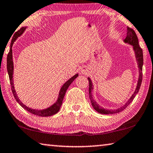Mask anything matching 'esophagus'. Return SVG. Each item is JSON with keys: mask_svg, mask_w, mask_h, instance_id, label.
Wrapping results in <instances>:
<instances>
[{"mask_svg": "<svg viewBox=\"0 0 153 153\" xmlns=\"http://www.w3.org/2000/svg\"><path fill=\"white\" fill-rule=\"evenodd\" d=\"M88 69H87L86 67H83L81 69L80 72H81L82 74H88Z\"/></svg>", "mask_w": 153, "mask_h": 153, "instance_id": "obj_1", "label": "esophagus"}]
</instances>
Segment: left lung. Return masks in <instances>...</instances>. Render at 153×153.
<instances>
[{"mask_svg": "<svg viewBox=\"0 0 153 153\" xmlns=\"http://www.w3.org/2000/svg\"><path fill=\"white\" fill-rule=\"evenodd\" d=\"M124 42L125 43H129V44L132 45L133 46V50H134V51H135V57H136L138 67H139V73H140L139 79H138L137 87H136V88H135L134 93L132 94V96L131 97V98L129 99V100H128L127 102L126 103L125 105L123 106V107L116 109V110H105V109L100 107V106H99L98 104L96 103V101L93 99V96H92V94H91V91L93 90V84H92V82L91 80V79L88 77V79L89 82V98H90V100H91L92 105H93V107L94 108V110H95L97 111H98L99 113L103 114H110L119 113V112H120V111H122L123 110H124L125 109L127 108L131 103L132 102V101L133 100V99H134L135 95H136L137 93L139 92L140 86H141L142 81V76H142V66H143V61H144V60H143V52H142V49L140 48V46L139 45V43H138V39H137L136 33H135V31L133 30L132 28L127 27V37L125 38Z\"/></svg>", "mask_w": 153, "mask_h": 153, "instance_id": "obj_1", "label": "left lung"}]
</instances>
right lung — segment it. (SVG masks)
<instances>
[{
    "label": "right lung",
    "instance_id": "right-lung-1",
    "mask_svg": "<svg viewBox=\"0 0 153 153\" xmlns=\"http://www.w3.org/2000/svg\"><path fill=\"white\" fill-rule=\"evenodd\" d=\"M25 28H24V27L21 28L20 30H18L15 34H14V36H13V37L12 38L11 43L10 45V47H11L10 50H9L8 55H7V71H8L9 81H10L12 93H13L14 97H15L16 100L17 101V102L20 104V105L24 109H25L26 111H29L30 113L33 114H34V115H37V116H52V115L55 114H56L58 111H59L60 106H61V105H62L64 96L65 94V93H66L67 88H69L70 84H71L72 82L74 81V79H76L77 76H78V74H76L74 76H73L71 78H70L67 82H65V83L64 84V85L62 86L61 89H60L59 97H58L56 102L53 104L52 106H50V108L45 109V110H33V109H31L28 107H26L25 105H24V104L21 102L20 99H19L18 95H17L16 91H15V88H14V86H13V59H12V45H13V43L14 42H15V40L16 39L18 38L19 36L21 35L22 34L24 30H25Z\"/></svg>",
    "mask_w": 153,
    "mask_h": 153
}]
</instances>
